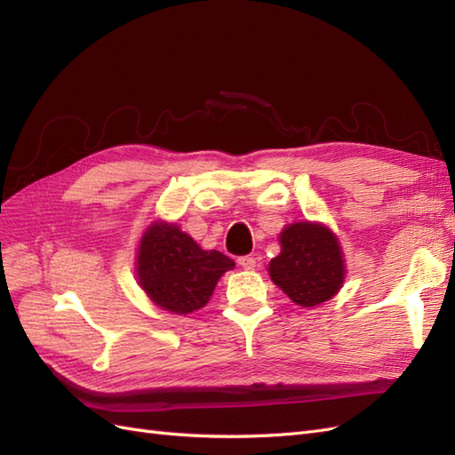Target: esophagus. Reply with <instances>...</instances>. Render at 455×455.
Here are the masks:
<instances>
[{
    "instance_id": "1",
    "label": "esophagus",
    "mask_w": 455,
    "mask_h": 455,
    "mask_svg": "<svg viewBox=\"0 0 455 455\" xmlns=\"http://www.w3.org/2000/svg\"><path fill=\"white\" fill-rule=\"evenodd\" d=\"M239 266L243 269H254L256 267V259H254V256H241L239 258Z\"/></svg>"
}]
</instances>
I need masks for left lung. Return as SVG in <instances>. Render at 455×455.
<instances>
[{"label":"left lung","instance_id":"left-lung-1","mask_svg":"<svg viewBox=\"0 0 455 455\" xmlns=\"http://www.w3.org/2000/svg\"><path fill=\"white\" fill-rule=\"evenodd\" d=\"M281 254L271 259V281L296 301L313 307L332 298L343 283V256L334 233L299 222L281 233Z\"/></svg>","mask_w":455,"mask_h":455}]
</instances>
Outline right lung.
I'll list each match as a JSON object with an SVG mask.
<instances>
[{
	"label": "right lung",
	"mask_w": 455,
	"mask_h": 455,
	"mask_svg": "<svg viewBox=\"0 0 455 455\" xmlns=\"http://www.w3.org/2000/svg\"><path fill=\"white\" fill-rule=\"evenodd\" d=\"M235 261L201 246L172 224H154L140 241L139 281L156 306L186 315L206 306Z\"/></svg>",
	"instance_id": "right-lung-1"
}]
</instances>
